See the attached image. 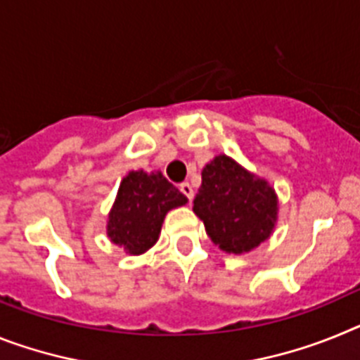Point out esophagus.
I'll return each instance as SVG.
<instances>
[{
	"label": "esophagus",
	"instance_id": "obj_1",
	"mask_svg": "<svg viewBox=\"0 0 360 360\" xmlns=\"http://www.w3.org/2000/svg\"><path fill=\"white\" fill-rule=\"evenodd\" d=\"M179 190H181V192H183L184 198L188 199V201H192V199H193V188H192V184H190V183H183V184H181V186H179Z\"/></svg>",
	"mask_w": 360,
	"mask_h": 360
}]
</instances>
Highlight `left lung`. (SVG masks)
<instances>
[{"label": "left lung", "mask_w": 360, "mask_h": 360, "mask_svg": "<svg viewBox=\"0 0 360 360\" xmlns=\"http://www.w3.org/2000/svg\"><path fill=\"white\" fill-rule=\"evenodd\" d=\"M193 212L206 233L226 254H248L271 236L277 221V195L266 179L217 155L202 168Z\"/></svg>", "instance_id": "1"}]
</instances>
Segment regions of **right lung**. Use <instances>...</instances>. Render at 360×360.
I'll use <instances>...</instances> for the list:
<instances>
[{
  "label": "right lung",
  "instance_id": "right-lung-1",
  "mask_svg": "<svg viewBox=\"0 0 360 360\" xmlns=\"http://www.w3.org/2000/svg\"><path fill=\"white\" fill-rule=\"evenodd\" d=\"M186 201L161 172H128L108 214L106 233L127 254H145L158 243L165 215Z\"/></svg>",
  "mask_w": 360,
  "mask_h": 360
}]
</instances>
